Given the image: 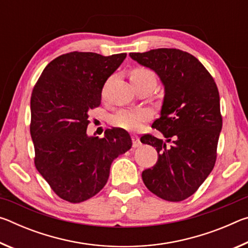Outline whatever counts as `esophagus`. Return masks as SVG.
Returning a JSON list of instances; mask_svg holds the SVG:
<instances>
[{
  "label": "esophagus",
  "instance_id": "1",
  "mask_svg": "<svg viewBox=\"0 0 248 248\" xmlns=\"http://www.w3.org/2000/svg\"><path fill=\"white\" fill-rule=\"evenodd\" d=\"M131 139H132V146H133V148H138V146L141 145L140 138L138 136H132Z\"/></svg>",
  "mask_w": 248,
  "mask_h": 248
}]
</instances>
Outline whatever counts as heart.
I'll return each instance as SVG.
<instances>
[{
	"mask_svg": "<svg viewBox=\"0 0 248 248\" xmlns=\"http://www.w3.org/2000/svg\"><path fill=\"white\" fill-rule=\"evenodd\" d=\"M129 78L133 86H138L144 83H156V78H155L152 71L146 68H141V66H138V68H134L130 71ZM108 83L109 82L105 84L102 90L103 98L106 96ZM150 119L151 114L145 109H123L114 116L112 124L118 128L133 131V130L139 129L142 124Z\"/></svg>",
	"mask_w": 248,
	"mask_h": 248,
	"instance_id": "obj_1",
	"label": "heart"
}]
</instances>
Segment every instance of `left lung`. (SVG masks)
I'll return each instance as SVG.
<instances>
[{"mask_svg":"<svg viewBox=\"0 0 248 248\" xmlns=\"http://www.w3.org/2000/svg\"><path fill=\"white\" fill-rule=\"evenodd\" d=\"M138 63L155 71L165 87L161 117L152 128L166 141L146 133L141 142L157 151L156 164L142 171L146 188L167 201L194 195L215 167L222 129L220 95L211 74L192 54L159 48L131 52Z\"/></svg>","mask_w":248,"mask_h":248,"instance_id":"obj_1","label":"left lung"}]
</instances>
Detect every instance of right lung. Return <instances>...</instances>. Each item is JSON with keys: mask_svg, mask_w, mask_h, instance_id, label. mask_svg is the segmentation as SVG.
<instances>
[{"mask_svg": "<svg viewBox=\"0 0 248 248\" xmlns=\"http://www.w3.org/2000/svg\"><path fill=\"white\" fill-rule=\"evenodd\" d=\"M127 53L69 52L46 66L31 98L35 166L61 199L78 203L106 185L112 161L131 148L129 133L112 128L89 137V112L98 107L107 78Z\"/></svg>", "mask_w": 248, "mask_h": 248, "instance_id": "obj_1", "label": "right lung"}]
</instances>
